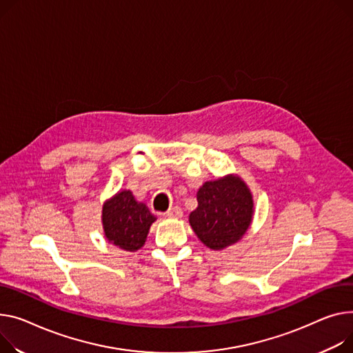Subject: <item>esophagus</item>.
<instances>
[{"label":"esophagus","mask_w":353,"mask_h":353,"mask_svg":"<svg viewBox=\"0 0 353 353\" xmlns=\"http://www.w3.org/2000/svg\"><path fill=\"white\" fill-rule=\"evenodd\" d=\"M166 217H169V219H179V217H181L183 216V210H181V207H179V205H173L170 210H168L166 213Z\"/></svg>","instance_id":"34e87169"}]
</instances>
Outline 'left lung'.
Returning a JSON list of instances; mask_svg holds the SVG:
<instances>
[{"instance_id": "left-lung-1", "label": "left lung", "mask_w": 353, "mask_h": 353, "mask_svg": "<svg viewBox=\"0 0 353 353\" xmlns=\"http://www.w3.org/2000/svg\"><path fill=\"white\" fill-rule=\"evenodd\" d=\"M252 219V197L240 177L205 181L197 192V208L190 225L204 245L221 250L237 243Z\"/></svg>"}]
</instances>
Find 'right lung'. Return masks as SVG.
Listing matches in <instances>:
<instances>
[{
    "instance_id": "add662e5",
    "label": "right lung",
    "mask_w": 353,
    "mask_h": 353,
    "mask_svg": "<svg viewBox=\"0 0 353 353\" xmlns=\"http://www.w3.org/2000/svg\"><path fill=\"white\" fill-rule=\"evenodd\" d=\"M154 220L148 205L136 201L132 192L117 193L102 210L106 239L126 251H136L145 244Z\"/></svg>"
}]
</instances>
